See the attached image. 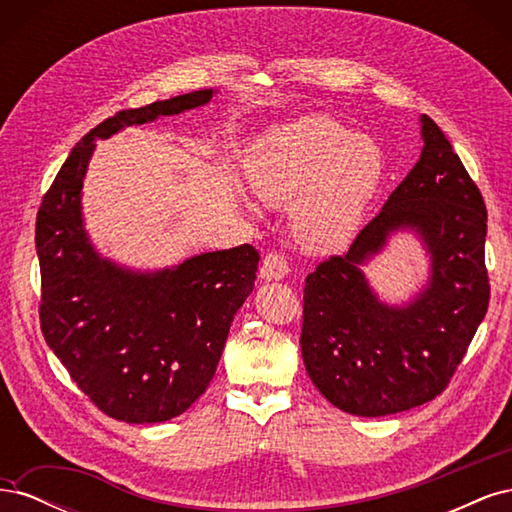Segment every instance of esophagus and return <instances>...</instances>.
Wrapping results in <instances>:
<instances>
[{
    "label": "esophagus",
    "mask_w": 512,
    "mask_h": 512,
    "mask_svg": "<svg viewBox=\"0 0 512 512\" xmlns=\"http://www.w3.org/2000/svg\"><path fill=\"white\" fill-rule=\"evenodd\" d=\"M290 267H288V260L277 254V252H271L265 256V260H262V267H260V277L262 280H284V277L288 275Z\"/></svg>",
    "instance_id": "1"
}]
</instances>
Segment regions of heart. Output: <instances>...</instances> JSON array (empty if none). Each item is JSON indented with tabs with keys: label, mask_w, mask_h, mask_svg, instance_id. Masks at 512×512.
<instances>
[{
	"label": "heart",
	"mask_w": 512,
	"mask_h": 512,
	"mask_svg": "<svg viewBox=\"0 0 512 512\" xmlns=\"http://www.w3.org/2000/svg\"><path fill=\"white\" fill-rule=\"evenodd\" d=\"M382 175L384 156L374 138L327 115L271 128L247 162L252 192L273 207L294 203V230L320 252L352 239Z\"/></svg>",
	"instance_id": "obj_1"
}]
</instances>
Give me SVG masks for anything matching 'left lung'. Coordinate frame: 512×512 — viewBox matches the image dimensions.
Segmentation results:
<instances>
[{
  "label": "left lung",
  "instance_id": "obj_1",
  "mask_svg": "<svg viewBox=\"0 0 512 512\" xmlns=\"http://www.w3.org/2000/svg\"><path fill=\"white\" fill-rule=\"evenodd\" d=\"M423 151L346 254L322 260L303 288L301 354L316 389L356 416L397 414L436 399L489 307L487 209L453 145L421 117ZM414 229L432 258L428 286L386 306L360 267L393 231Z\"/></svg>",
  "mask_w": 512,
  "mask_h": 512
}]
</instances>
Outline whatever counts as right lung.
I'll return each instance as SVG.
<instances>
[{"label": "right lung", "mask_w": 512, "mask_h": 512, "mask_svg": "<svg viewBox=\"0 0 512 512\" xmlns=\"http://www.w3.org/2000/svg\"><path fill=\"white\" fill-rule=\"evenodd\" d=\"M213 94L200 89L104 119L76 143L38 209L42 335L79 389L117 421H170L207 391L260 254L243 243L156 273L115 265L83 228L87 164L96 138L190 111Z\"/></svg>", "instance_id": "1"}]
</instances>
